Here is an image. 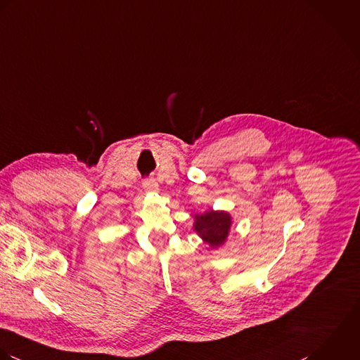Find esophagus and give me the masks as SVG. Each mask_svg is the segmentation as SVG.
<instances>
[{
    "mask_svg": "<svg viewBox=\"0 0 360 360\" xmlns=\"http://www.w3.org/2000/svg\"><path fill=\"white\" fill-rule=\"evenodd\" d=\"M143 188L146 192H150V193L158 192V184L154 179H150V181L143 182Z\"/></svg>",
    "mask_w": 360,
    "mask_h": 360,
    "instance_id": "34e87169",
    "label": "esophagus"
}]
</instances>
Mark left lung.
<instances>
[{
    "label": "left lung",
    "mask_w": 360,
    "mask_h": 360,
    "mask_svg": "<svg viewBox=\"0 0 360 360\" xmlns=\"http://www.w3.org/2000/svg\"><path fill=\"white\" fill-rule=\"evenodd\" d=\"M232 219L226 212H206L205 214H195L193 229L198 235L216 249L226 240Z\"/></svg>",
    "instance_id": "obj_1"
}]
</instances>
